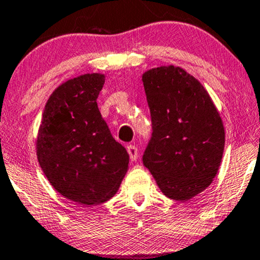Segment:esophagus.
Masks as SVG:
<instances>
[{"instance_id": "34e87169", "label": "esophagus", "mask_w": 260, "mask_h": 260, "mask_svg": "<svg viewBox=\"0 0 260 260\" xmlns=\"http://www.w3.org/2000/svg\"><path fill=\"white\" fill-rule=\"evenodd\" d=\"M127 153H129L131 161H136V159H138L139 151H138V148H136V146H134V145L127 146Z\"/></svg>"}]
</instances>
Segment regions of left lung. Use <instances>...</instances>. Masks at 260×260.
<instances>
[{
    "label": "left lung",
    "instance_id": "obj_1",
    "mask_svg": "<svg viewBox=\"0 0 260 260\" xmlns=\"http://www.w3.org/2000/svg\"><path fill=\"white\" fill-rule=\"evenodd\" d=\"M152 138L142 162L169 199L186 201L216 177L224 127L214 102L194 76L173 65L142 75Z\"/></svg>",
    "mask_w": 260,
    "mask_h": 260
}]
</instances>
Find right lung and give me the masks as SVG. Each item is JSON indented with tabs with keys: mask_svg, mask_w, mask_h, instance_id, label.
Returning <instances> with one entry per match:
<instances>
[{
	"mask_svg": "<svg viewBox=\"0 0 260 260\" xmlns=\"http://www.w3.org/2000/svg\"><path fill=\"white\" fill-rule=\"evenodd\" d=\"M104 81L86 74L60 84L46 102L36 144L52 188L86 206L112 199L129 168V154L98 109Z\"/></svg>",
	"mask_w": 260,
	"mask_h": 260,
	"instance_id": "1",
	"label": "right lung"
}]
</instances>
